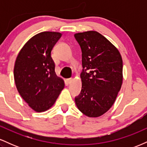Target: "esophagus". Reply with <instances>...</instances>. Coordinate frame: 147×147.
<instances>
[{
    "mask_svg": "<svg viewBox=\"0 0 147 147\" xmlns=\"http://www.w3.org/2000/svg\"><path fill=\"white\" fill-rule=\"evenodd\" d=\"M72 81H73V79H72V78H69V79H66L67 84H71Z\"/></svg>",
    "mask_w": 147,
    "mask_h": 147,
    "instance_id": "obj_1",
    "label": "esophagus"
}]
</instances>
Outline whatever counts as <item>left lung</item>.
<instances>
[{
  "instance_id": "8db88e82",
  "label": "left lung",
  "mask_w": 147,
  "mask_h": 147,
  "mask_svg": "<svg viewBox=\"0 0 147 147\" xmlns=\"http://www.w3.org/2000/svg\"><path fill=\"white\" fill-rule=\"evenodd\" d=\"M82 52V87L75 104L90 117L102 115L111 109L123 81L122 59L115 45L96 31L76 33Z\"/></svg>"
}]
</instances>
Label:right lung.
<instances>
[{
  "label": "right lung",
  "mask_w": 147,
  "mask_h": 147,
  "mask_svg": "<svg viewBox=\"0 0 147 147\" xmlns=\"http://www.w3.org/2000/svg\"><path fill=\"white\" fill-rule=\"evenodd\" d=\"M57 32H43L32 37L20 50L14 68V77L20 95L36 112L54 105L65 84L57 77L51 57L54 45L61 36Z\"/></svg>",
  "instance_id": "obj_1"
}]
</instances>
